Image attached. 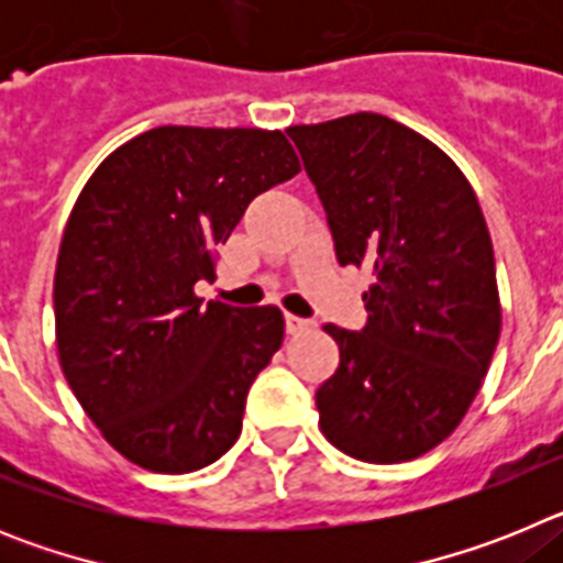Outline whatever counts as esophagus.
<instances>
[{
    "instance_id": "esophagus-1",
    "label": "esophagus",
    "mask_w": 563,
    "mask_h": 563,
    "mask_svg": "<svg viewBox=\"0 0 563 563\" xmlns=\"http://www.w3.org/2000/svg\"><path fill=\"white\" fill-rule=\"evenodd\" d=\"M285 327L290 335H296V332H301V330H310L312 321H307V318H298V316H285Z\"/></svg>"
}]
</instances>
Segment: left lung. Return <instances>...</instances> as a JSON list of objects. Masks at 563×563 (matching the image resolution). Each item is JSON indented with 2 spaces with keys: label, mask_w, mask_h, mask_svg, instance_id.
Wrapping results in <instances>:
<instances>
[{
  "label": "left lung",
  "mask_w": 563,
  "mask_h": 563,
  "mask_svg": "<svg viewBox=\"0 0 563 563\" xmlns=\"http://www.w3.org/2000/svg\"><path fill=\"white\" fill-rule=\"evenodd\" d=\"M341 265L369 267L361 332L327 324L341 361L316 391L343 454L391 465L460 426L501 330L490 233L449 154L386 114L290 126Z\"/></svg>",
  "instance_id": "8db88e82"
}]
</instances>
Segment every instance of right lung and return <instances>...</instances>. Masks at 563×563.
<instances>
[{"instance_id": "add662e5", "label": "right lung", "mask_w": 563, "mask_h": 563, "mask_svg": "<svg viewBox=\"0 0 563 563\" xmlns=\"http://www.w3.org/2000/svg\"><path fill=\"white\" fill-rule=\"evenodd\" d=\"M301 172L267 129L157 126L96 168L64 228L62 372L114 451L154 474L220 460L285 338L278 307L194 296L253 197Z\"/></svg>"}]
</instances>
